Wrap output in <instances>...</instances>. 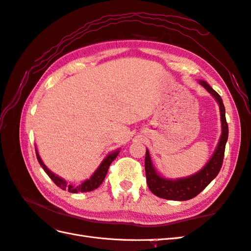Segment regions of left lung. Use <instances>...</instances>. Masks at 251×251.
Listing matches in <instances>:
<instances>
[{"label":"left lung","mask_w":251,"mask_h":251,"mask_svg":"<svg viewBox=\"0 0 251 251\" xmlns=\"http://www.w3.org/2000/svg\"><path fill=\"white\" fill-rule=\"evenodd\" d=\"M199 84L203 86L209 94L212 95L214 99L216 100L219 106V113H221L222 121V134L219 137L218 144L214 150L210 160L199 172L192 176H184V178L178 179H169L157 173L153 162L151 160L149 150H146L145 157V170L147 184H148L150 191L155 196L176 201H185L194 197H196L199 193L210 184V183L216 178L219 170L222 168L226 143L228 140V124L226 121V111L223 103L222 97L214 90L209 84L202 79H199Z\"/></svg>","instance_id":"8db88e82"}]
</instances>
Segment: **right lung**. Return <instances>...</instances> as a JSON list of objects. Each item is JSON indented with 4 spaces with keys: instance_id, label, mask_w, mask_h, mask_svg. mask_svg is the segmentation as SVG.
I'll list each match as a JSON object with an SVG mask.
<instances>
[{
    "instance_id": "add662e5",
    "label": "right lung",
    "mask_w": 251,
    "mask_h": 251,
    "mask_svg": "<svg viewBox=\"0 0 251 251\" xmlns=\"http://www.w3.org/2000/svg\"><path fill=\"white\" fill-rule=\"evenodd\" d=\"M35 150H36V156H37V160L40 164V166L44 168V170L46 172V174L50 176L51 180L56 184L58 187H60L62 189H64V191H68L70 193H73V194H76V193H86V192H91L94 191V189L98 188L100 185L101 183L103 182V180H104L105 176L107 174V170H108V167L109 165L112 164V162L115 160L116 157H117V155L119 154V149H117L116 151H113L111 152V153L107 154L104 160H103L101 162V164L99 165V167H98L95 173L90 176L89 179H86L85 181H83L81 184L78 185H75V184H69L68 182H67L65 179L60 178V176H58L57 175H55L54 173H52L50 169H49L45 163L42 162L41 157L38 153V150H37V147L35 146Z\"/></svg>"
}]
</instances>
